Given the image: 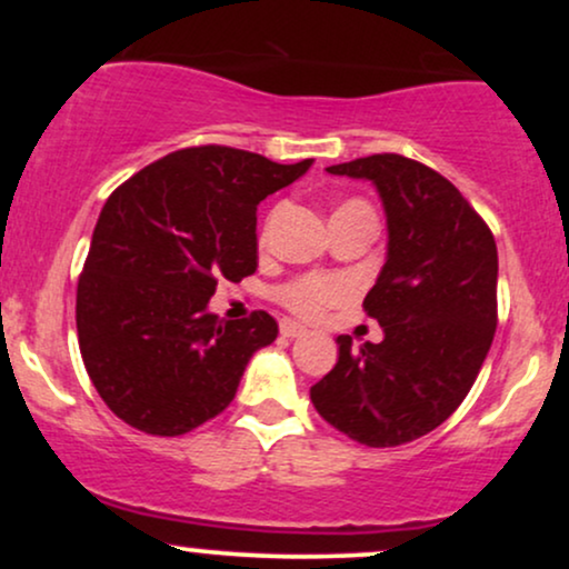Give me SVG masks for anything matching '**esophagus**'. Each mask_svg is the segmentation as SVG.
Wrapping results in <instances>:
<instances>
[{"label":"esophagus","instance_id":"34e87169","mask_svg":"<svg viewBox=\"0 0 569 569\" xmlns=\"http://www.w3.org/2000/svg\"><path fill=\"white\" fill-rule=\"evenodd\" d=\"M305 326L302 323H297V321H289V318H286V321H280V335L283 337H299V335H305Z\"/></svg>","mask_w":569,"mask_h":569}]
</instances>
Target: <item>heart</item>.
I'll use <instances>...</instances> for the list:
<instances>
[{"mask_svg":"<svg viewBox=\"0 0 569 569\" xmlns=\"http://www.w3.org/2000/svg\"><path fill=\"white\" fill-rule=\"evenodd\" d=\"M350 293V283L335 276H305L280 289V302L297 316L316 318L329 305L339 302Z\"/></svg>","mask_w":569,"mask_h":569,"instance_id":"heart-1","label":"heart"}]
</instances>
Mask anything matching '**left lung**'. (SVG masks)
<instances>
[{
    "label": "left lung",
    "instance_id": "left-lung-1",
    "mask_svg": "<svg viewBox=\"0 0 569 569\" xmlns=\"http://www.w3.org/2000/svg\"><path fill=\"white\" fill-rule=\"evenodd\" d=\"M371 181L388 251L363 307L382 342L339 335L335 369L310 388L329 426L367 447H398L460 407L498 326V246L452 181L401 154L326 168Z\"/></svg>",
    "mask_w": 569,
    "mask_h": 569
}]
</instances>
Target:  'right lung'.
<instances>
[{
    "mask_svg": "<svg viewBox=\"0 0 569 569\" xmlns=\"http://www.w3.org/2000/svg\"><path fill=\"white\" fill-rule=\"evenodd\" d=\"M310 166L211 143L166 154L109 194L77 286V337L120 420L181 436L230 407L278 323L262 310L219 321L208 302L221 278L257 270V206Z\"/></svg>",
    "mask_w": 569,
    "mask_h": 569,
    "instance_id": "obj_1",
    "label": "right lung"
}]
</instances>
